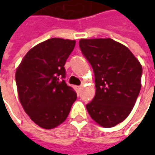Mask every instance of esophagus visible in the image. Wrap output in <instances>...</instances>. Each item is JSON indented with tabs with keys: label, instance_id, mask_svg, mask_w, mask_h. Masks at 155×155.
<instances>
[{
	"label": "esophagus",
	"instance_id": "esophagus-1",
	"mask_svg": "<svg viewBox=\"0 0 155 155\" xmlns=\"http://www.w3.org/2000/svg\"><path fill=\"white\" fill-rule=\"evenodd\" d=\"M82 88H83V85H80V86H78V90H81Z\"/></svg>",
	"mask_w": 155,
	"mask_h": 155
}]
</instances>
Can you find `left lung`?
Returning a JSON list of instances; mask_svg holds the SVG:
<instances>
[{"label":"left lung","instance_id":"8db88e82","mask_svg":"<svg viewBox=\"0 0 155 155\" xmlns=\"http://www.w3.org/2000/svg\"><path fill=\"white\" fill-rule=\"evenodd\" d=\"M79 46L95 75L96 95L87 110L99 125L112 128L134 108L141 87V64L128 47L112 39H82Z\"/></svg>","mask_w":155,"mask_h":155}]
</instances>
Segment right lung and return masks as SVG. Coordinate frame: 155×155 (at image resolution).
<instances>
[{"instance_id":"obj_1","label":"right lung","mask_w":155,"mask_h":155,"mask_svg":"<svg viewBox=\"0 0 155 155\" xmlns=\"http://www.w3.org/2000/svg\"><path fill=\"white\" fill-rule=\"evenodd\" d=\"M75 44L71 39H47L28 51L16 70L20 102L41 128L50 129L64 122L77 99V93L64 80V64Z\"/></svg>"}]
</instances>
